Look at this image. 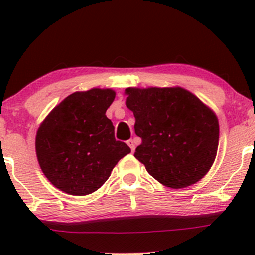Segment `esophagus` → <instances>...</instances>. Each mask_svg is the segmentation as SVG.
Here are the masks:
<instances>
[{"mask_svg": "<svg viewBox=\"0 0 255 255\" xmlns=\"http://www.w3.org/2000/svg\"><path fill=\"white\" fill-rule=\"evenodd\" d=\"M127 144H128V146H129L130 147V150H131V152H134V150H135V142H134V140L133 139H129L127 141Z\"/></svg>", "mask_w": 255, "mask_h": 255, "instance_id": "obj_1", "label": "esophagus"}]
</instances>
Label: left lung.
<instances>
[{
  "label": "left lung",
  "mask_w": 255,
  "mask_h": 255,
  "mask_svg": "<svg viewBox=\"0 0 255 255\" xmlns=\"http://www.w3.org/2000/svg\"><path fill=\"white\" fill-rule=\"evenodd\" d=\"M126 105L141 137L134 157L163 186L178 189L200 181L217 154L215 111L180 86L125 90Z\"/></svg>",
  "instance_id": "obj_1"
}]
</instances>
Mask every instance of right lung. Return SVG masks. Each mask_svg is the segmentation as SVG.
<instances>
[{"label":"right lung","instance_id":"obj_1","mask_svg":"<svg viewBox=\"0 0 255 255\" xmlns=\"http://www.w3.org/2000/svg\"><path fill=\"white\" fill-rule=\"evenodd\" d=\"M115 96L111 89L77 91L40 124L36 135L38 163L60 191L71 195L96 192L130 152L115 139V128L105 115Z\"/></svg>","mask_w":255,"mask_h":255}]
</instances>
